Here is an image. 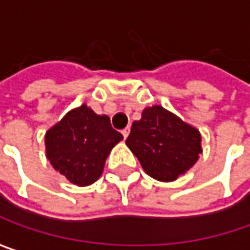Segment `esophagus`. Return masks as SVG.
Returning <instances> with one entry per match:
<instances>
[{"label": "esophagus", "mask_w": 250, "mask_h": 250, "mask_svg": "<svg viewBox=\"0 0 250 250\" xmlns=\"http://www.w3.org/2000/svg\"><path fill=\"white\" fill-rule=\"evenodd\" d=\"M122 134H123V137H125V140L128 137V134H130V128L127 127V128H125V130H122Z\"/></svg>", "instance_id": "34e87169"}]
</instances>
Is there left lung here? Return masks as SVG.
<instances>
[{
    "label": "left lung",
    "mask_w": 250,
    "mask_h": 250,
    "mask_svg": "<svg viewBox=\"0 0 250 250\" xmlns=\"http://www.w3.org/2000/svg\"><path fill=\"white\" fill-rule=\"evenodd\" d=\"M125 144L146 173L162 182L178 179L201 154L200 133L162 106L144 109Z\"/></svg>",
    "instance_id": "1"
}]
</instances>
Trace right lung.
<instances>
[{"label":"right lung","mask_w":250,"mask_h":250,"mask_svg":"<svg viewBox=\"0 0 250 250\" xmlns=\"http://www.w3.org/2000/svg\"><path fill=\"white\" fill-rule=\"evenodd\" d=\"M122 140L107 116L82 104L46 133V152L53 168L71 183L88 186L99 179L110 149Z\"/></svg>","instance_id":"right-lung-1"}]
</instances>
